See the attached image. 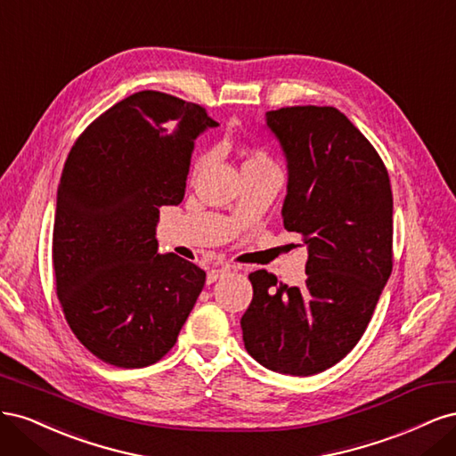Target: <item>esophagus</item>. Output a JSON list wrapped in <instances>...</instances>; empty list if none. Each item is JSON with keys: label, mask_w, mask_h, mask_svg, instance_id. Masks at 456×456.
<instances>
[{"label": "esophagus", "mask_w": 456, "mask_h": 456, "mask_svg": "<svg viewBox=\"0 0 456 456\" xmlns=\"http://www.w3.org/2000/svg\"><path fill=\"white\" fill-rule=\"evenodd\" d=\"M228 272H230V266H220V268L209 270V273H207V283H215L216 280L223 278V275H226Z\"/></svg>", "instance_id": "obj_1"}]
</instances>
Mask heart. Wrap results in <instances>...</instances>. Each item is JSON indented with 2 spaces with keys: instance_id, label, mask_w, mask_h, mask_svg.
<instances>
[{
  "instance_id": "heart-1",
  "label": "heart",
  "mask_w": 456,
  "mask_h": 456,
  "mask_svg": "<svg viewBox=\"0 0 456 456\" xmlns=\"http://www.w3.org/2000/svg\"><path fill=\"white\" fill-rule=\"evenodd\" d=\"M209 163V154H203L194 161V167H191V176H198ZM253 167H275L272 158L268 156V151L265 148H251L247 151V158L243 161V169H253Z\"/></svg>"
}]
</instances>
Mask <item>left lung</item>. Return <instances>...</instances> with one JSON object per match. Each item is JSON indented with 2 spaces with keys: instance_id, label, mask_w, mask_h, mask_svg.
<instances>
[{
  "instance_id": "8db88e82",
  "label": "left lung",
  "mask_w": 456,
  "mask_h": 456,
  "mask_svg": "<svg viewBox=\"0 0 456 456\" xmlns=\"http://www.w3.org/2000/svg\"><path fill=\"white\" fill-rule=\"evenodd\" d=\"M285 151L283 226L308 247L305 285L249 275L245 348L270 370L310 377L337 365L370 322L392 273L394 200L379 151L333 106L266 114Z\"/></svg>"
}]
</instances>
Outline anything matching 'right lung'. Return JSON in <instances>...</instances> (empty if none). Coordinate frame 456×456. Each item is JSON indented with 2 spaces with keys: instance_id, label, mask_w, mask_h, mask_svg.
I'll return each mask as SVG.
<instances>
[{
  "instance_id": "1",
  "label": "right lung",
  "mask_w": 456,
  "mask_h": 456,
  "mask_svg": "<svg viewBox=\"0 0 456 456\" xmlns=\"http://www.w3.org/2000/svg\"><path fill=\"white\" fill-rule=\"evenodd\" d=\"M218 123L205 108L141 91L79 134L64 163L53 268L68 325L101 362L141 369L176 342L205 272L159 255V207L184 198L194 141Z\"/></svg>"
}]
</instances>
